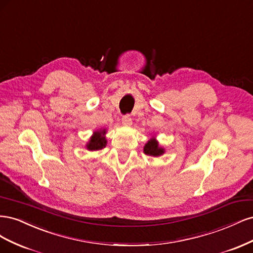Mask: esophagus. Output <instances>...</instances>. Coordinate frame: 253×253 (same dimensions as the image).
Returning <instances> with one entry per match:
<instances>
[{
	"label": "esophagus",
	"mask_w": 253,
	"mask_h": 253,
	"mask_svg": "<svg viewBox=\"0 0 253 253\" xmlns=\"http://www.w3.org/2000/svg\"><path fill=\"white\" fill-rule=\"evenodd\" d=\"M122 124L125 126H131L132 125V118H131V115L126 114L122 116Z\"/></svg>",
	"instance_id": "esophagus-1"
}]
</instances>
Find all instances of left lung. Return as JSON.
I'll return each instance as SVG.
<instances>
[{"instance_id":"left-lung-1","label":"left lung","mask_w":253,"mask_h":253,"mask_svg":"<svg viewBox=\"0 0 253 253\" xmlns=\"http://www.w3.org/2000/svg\"><path fill=\"white\" fill-rule=\"evenodd\" d=\"M144 154L152 155V156H159L164 154V149L158 147V142L155 139H151L148 143L144 145L143 149Z\"/></svg>"}]
</instances>
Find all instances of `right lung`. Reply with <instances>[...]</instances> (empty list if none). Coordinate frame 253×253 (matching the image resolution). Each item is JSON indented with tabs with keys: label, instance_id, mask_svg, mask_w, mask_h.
Listing matches in <instances>:
<instances>
[{
	"label": "right lung",
	"instance_id": "add662e5",
	"mask_svg": "<svg viewBox=\"0 0 253 253\" xmlns=\"http://www.w3.org/2000/svg\"><path fill=\"white\" fill-rule=\"evenodd\" d=\"M105 131L101 132H95L94 136H91L90 141L87 144V149L90 151H96V150H101L105 147L106 144V140H105V137H104Z\"/></svg>",
	"mask_w": 253,
	"mask_h": 253
}]
</instances>
